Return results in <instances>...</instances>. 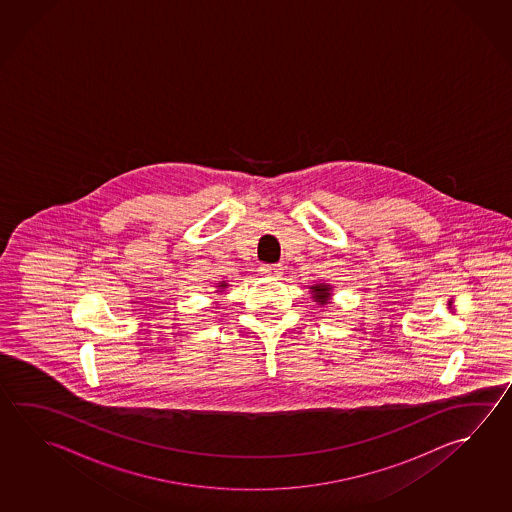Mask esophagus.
Wrapping results in <instances>:
<instances>
[{
    "label": "esophagus",
    "instance_id": "34e87169",
    "mask_svg": "<svg viewBox=\"0 0 512 512\" xmlns=\"http://www.w3.org/2000/svg\"><path fill=\"white\" fill-rule=\"evenodd\" d=\"M260 272L263 276L279 278V276H281V272H283V267H281L279 263H265V265H261Z\"/></svg>",
    "mask_w": 512,
    "mask_h": 512
}]
</instances>
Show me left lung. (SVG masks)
<instances>
[{"label": "left lung", "mask_w": 512, "mask_h": 512, "mask_svg": "<svg viewBox=\"0 0 512 512\" xmlns=\"http://www.w3.org/2000/svg\"><path fill=\"white\" fill-rule=\"evenodd\" d=\"M328 290H330L328 285H316V287H312L314 298H316V301H319L321 305H325L326 301H328V296H330Z\"/></svg>", "instance_id": "1"}]
</instances>
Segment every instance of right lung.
<instances>
[{
  "mask_svg": "<svg viewBox=\"0 0 512 512\" xmlns=\"http://www.w3.org/2000/svg\"><path fill=\"white\" fill-rule=\"evenodd\" d=\"M220 287H227V285H225V283H222V285H220Z\"/></svg>",
  "mask_w": 512,
  "mask_h": 512,
  "instance_id": "add662e5",
  "label": "right lung"
}]
</instances>
